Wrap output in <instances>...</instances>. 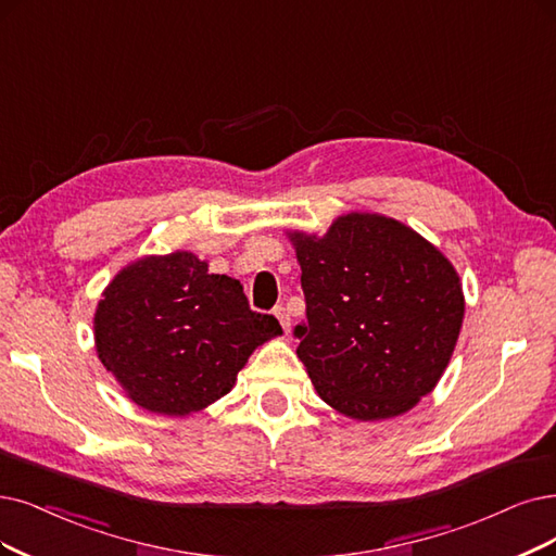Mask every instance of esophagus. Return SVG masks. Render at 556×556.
Here are the masks:
<instances>
[{"mask_svg": "<svg viewBox=\"0 0 556 556\" xmlns=\"http://www.w3.org/2000/svg\"><path fill=\"white\" fill-rule=\"evenodd\" d=\"M275 316L279 318V323H281V327H283V330L286 332H289L291 330V314L289 312H286V306H277V309H275Z\"/></svg>", "mask_w": 556, "mask_h": 556, "instance_id": "obj_1", "label": "esophagus"}]
</instances>
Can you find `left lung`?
<instances>
[{
	"mask_svg": "<svg viewBox=\"0 0 556 556\" xmlns=\"http://www.w3.org/2000/svg\"><path fill=\"white\" fill-rule=\"evenodd\" d=\"M306 318L298 357L318 396L374 421L438 384L465 314L460 279L433 244L382 215L339 217L320 240L293 233Z\"/></svg>",
	"mask_w": 556,
	"mask_h": 556,
	"instance_id": "8db88e82",
	"label": "left lung"
}]
</instances>
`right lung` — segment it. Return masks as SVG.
<instances>
[{
    "label": "right lung",
    "mask_w": 556,
    "mask_h": 556,
    "mask_svg": "<svg viewBox=\"0 0 556 556\" xmlns=\"http://www.w3.org/2000/svg\"><path fill=\"white\" fill-rule=\"evenodd\" d=\"M96 351L149 413L182 417L229 394L279 320L250 309L238 279L190 252L141 258L98 302Z\"/></svg>",
    "instance_id": "add662e5"
}]
</instances>
